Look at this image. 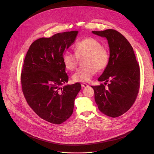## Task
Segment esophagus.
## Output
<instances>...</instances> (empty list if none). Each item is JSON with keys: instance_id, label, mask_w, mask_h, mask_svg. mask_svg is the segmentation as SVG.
<instances>
[{"instance_id": "obj_1", "label": "esophagus", "mask_w": 154, "mask_h": 154, "mask_svg": "<svg viewBox=\"0 0 154 154\" xmlns=\"http://www.w3.org/2000/svg\"><path fill=\"white\" fill-rule=\"evenodd\" d=\"M82 87H87L88 86V85L87 84H86V83H83L82 84Z\"/></svg>"}]
</instances>
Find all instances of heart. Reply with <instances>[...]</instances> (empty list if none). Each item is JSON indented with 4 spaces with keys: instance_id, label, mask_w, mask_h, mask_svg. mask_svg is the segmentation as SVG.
<instances>
[{
    "instance_id": "obj_1",
    "label": "heart",
    "mask_w": 154,
    "mask_h": 154,
    "mask_svg": "<svg viewBox=\"0 0 154 154\" xmlns=\"http://www.w3.org/2000/svg\"><path fill=\"white\" fill-rule=\"evenodd\" d=\"M75 52L67 51L62 55L64 66L69 70H74L80 59H83L85 66L79 68L72 76L75 82H89L96 74L97 70L106 69L109 62L110 52L99 40L93 37L84 38L77 43Z\"/></svg>"
}]
</instances>
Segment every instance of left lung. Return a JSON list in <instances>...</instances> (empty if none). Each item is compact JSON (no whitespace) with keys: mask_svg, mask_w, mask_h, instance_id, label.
<instances>
[{"mask_svg":"<svg viewBox=\"0 0 154 154\" xmlns=\"http://www.w3.org/2000/svg\"><path fill=\"white\" fill-rule=\"evenodd\" d=\"M92 33L106 37L110 48L109 64L98 79L99 81H106L105 85L92 86L95 100L103 114L117 117L130 109L137 99L140 84L139 64L132 45L118 31L107 29Z\"/></svg>","mask_w":154,"mask_h":154,"instance_id":"8db88e82","label":"left lung"}]
</instances>
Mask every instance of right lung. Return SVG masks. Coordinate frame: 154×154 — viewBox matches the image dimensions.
Here are the masks:
<instances>
[{
  "instance_id": "obj_1",
  "label": "right lung",
  "mask_w": 154,
  "mask_h": 154,
  "mask_svg": "<svg viewBox=\"0 0 154 154\" xmlns=\"http://www.w3.org/2000/svg\"><path fill=\"white\" fill-rule=\"evenodd\" d=\"M78 31L64 32L32 43L21 72L22 91L27 103L40 118L61 124L72 116L81 85L61 87L69 80L62 55L74 42Z\"/></svg>"
}]
</instances>
